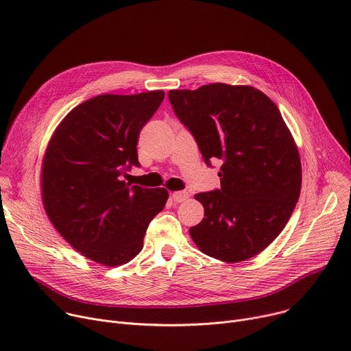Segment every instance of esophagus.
<instances>
[{
    "instance_id": "1",
    "label": "esophagus",
    "mask_w": 351,
    "mask_h": 351,
    "mask_svg": "<svg viewBox=\"0 0 351 351\" xmlns=\"http://www.w3.org/2000/svg\"><path fill=\"white\" fill-rule=\"evenodd\" d=\"M172 199H173L175 203H182V202H186L189 199V195L186 192H173Z\"/></svg>"
}]
</instances>
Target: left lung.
I'll list each match as a JSON object with an SVG mask.
<instances>
[{"mask_svg":"<svg viewBox=\"0 0 351 351\" xmlns=\"http://www.w3.org/2000/svg\"><path fill=\"white\" fill-rule=\"evenodd\" d=\"M168 95L204 161H222L221 189L195 196L204 218L190 237L221 262L256 256L284 230L300 197L301 159L290 129L276 104L250 85L217 82Z\"/></svg>","mask_w":351,"mask_h":351,"instance_id":"8db88e82","label":"left lung"}]
</instances>
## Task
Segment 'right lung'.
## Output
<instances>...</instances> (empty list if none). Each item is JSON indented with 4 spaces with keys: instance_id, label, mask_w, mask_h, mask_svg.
I'll return each instance as SVG.
<instances>
[{
    "instance_id": "right-lung-1",
    "label": "right lung",
    "mask_w": 351,
    "mask_h": 351,
    "mask_svg": "<svg viewBox=\"0 0 351 351\" xmlns=\"http://www.w3.org/2000/svg\"><path fill=\"white\" fill-rule=\"evenodd\" d=\"M164 97V90H149L88 99L60 121L46 147L45 211L62 238L102 266L117 267L137 256L148 224L169 197L165 187L121 179L138 167L140 132Z\"/></svg>"
}]
</instances>
